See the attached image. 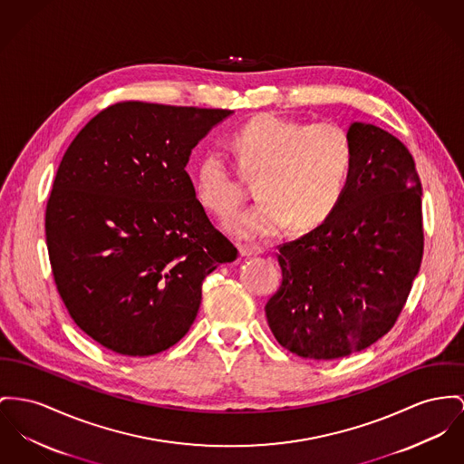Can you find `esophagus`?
I'll list each match as a JSON object with an SVG mask.
<instances>
[{"instance_id": "34e87169", "label": "esophagus", "mask_w": 464, "mask_h": 464, "mask_svg": "<svg viewBox=\"0 0 464 464\" xmlns=\"http://www.w3.org/2000/svg\"><path fill=\"white\" fill-rule=\"evenodd\" d=\"M264 249L256 246H239V255L241 256H256V255H262Z\"/></svg>"}]
</instances>
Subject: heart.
Returning a JSON list of instances; mask_svg holds the SVG:
<instances>
[{
    "label": "heart",
    "instance_id": "obj_1",
    "mask_svg": "<svg viewBox=\"0 0 464 464\" xmlns=\"http://www.w3.org/2000/svg\"><path fill=\"white\" fill-rule=\"evenodd\" d=\"M236 165L256 179L258 204L234 218L227 228L239 239L266 241L288 225L308 232L340 206L353 167V140L338 123L306 124L278 114H258L230 137ZM197 200L215 217H232L243 188L230 165L209 153L195 174Z\"/></svg>",
    "mask_w": 464,
    "mask_h": 464
}]
</instances>
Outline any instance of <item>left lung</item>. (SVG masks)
<instances>
[{"label": "left lung", "instance_id": "left-lung-1", "mask_svg": "<svg viewBox=\"0 0 464 464\" xmlns=\"http://www.w3.org/2000/svg\"><path fill=\"white\" fill-rule=\"evenodd\" d=\"M353 167L336 211L279 246L283 281L266 316L292 353L333 361L396 324L422 262V186L400 139L352 123Z\"/></svg>", "mask_w": 464, "mask_h": 464}]
</instances>
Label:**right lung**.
Masks as SVG:
<instances>
[{
  "label": "right lung",
  "mask_w": 464,
  "mask_h": 464,
  "mask_svg": "<svg viewBox=\"0 0 464 464\" xmlns=\"http://www.w3.org/2000/svg\"><path fill=\"white\" fill-rule=\"evenodd\" d=\"M227 109L121 102L63 156L45 211L53 275L73 322L102 346L155 355L185 336L202 281L237 249L186 172Z\"/></svg>",
  "instance_id": "right-lung-1"
}]
</instances>
